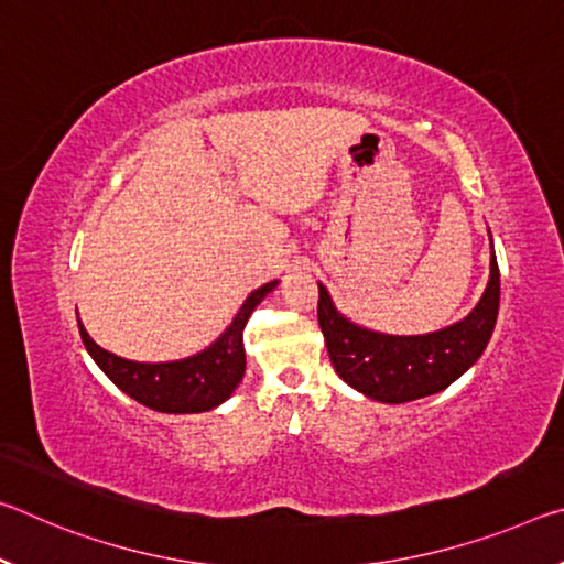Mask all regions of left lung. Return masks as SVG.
Listing matches in <instances>:
<instances>
[{
	"mask_svg": "<svg viewBox=\"0 0 564 564\" xmlns=\"http://www.w3.org/2000/svg\"><path fill=\"white\" fill-rule=\"evenodd\" d=\"M499 265L491 253L489 283L477 308L444 330L426 336H383L354 326L318 285V326L324 330L330 364L348 387L366 397L404 404L457 381L475 364L497 324Z\"/></svg>",
	"mask_w": 564,
	"mask_h": 564,
	"instance_id": "obj_1",
	"label": "left lung"
}]
</instances>
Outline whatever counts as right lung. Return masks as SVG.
Masks as SVG:
<instances>
[{"label": "right lung", "mask_w": 564, "mask_h": 564, "mask_svg": "<svg viewBox=\"0 0 564 564\" xmlns=\"http://www.w3.org/2000/svg\"><path fill=\"white\" fill-rule=\"evenodd\" d=\"M273 285L275 281L250 293L234 324L226 328V334L210 348L183 361H128L97 346L83 324H79V336H83V344L95 364L107 373V379L124 394L140 401L142 406L165 411V414H198V411H208L226 401L243 379V328L258 303L265 299V293L273 291Z\"/></svg>", "instance_id": "add662e5"}]
</instances>
